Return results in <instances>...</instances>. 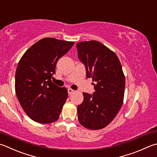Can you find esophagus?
Returning a JSON list of instances; mask_svg holds the SVG:
<instances>
[{
  "instance_id": "34e87169",
  "label": "esophagus",
  "mask_w": 157,
  "mask_h": 157,
  "mask_svg": "<svg viewBox=\"0 0 157 157\" xmlns=\"http://www.w3.org/2000/svg\"><path fill=\"white\" fill-rule=\"evenodd\" d=\"M67 91H68V94H69V95H71V94L75 92V90H72V89H70V88H69L68 90H67Z\"/></svg>"
}]
</instances>
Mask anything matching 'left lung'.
<instances>
[{
  "instance_id": "left-lung-1",
  "label": "left lung",
  "mask_w": 157,
  "mask_h": 157,
  "mask_svg": "<svg viewBox=\"0 0 157 157\" xmlns=\"http://www.w3.org/2000/svg\"><path fill=\"white\" fill-rule=\"evenodd\" d=\"M78 58L84 63L87 78L94 83L93 95L83 94L78 106L81 124L90 130L105 128L122 107L125 89V76L116 54L95 40L76 44Z\"/></svg>"
}]
</instances>
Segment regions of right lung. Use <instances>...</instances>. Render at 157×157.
Instances as JSON below:
<instances>
[{
    "label": "right lung",
    "mask_w": 157,
    "mask_h": 157,
    "mask_svg": "<svg viewBox=\"0 0 157 157\" xmlns=\"http://www.w3.org/2000/svg\"><path fill=\"white\" fill-rule=\"evenodd\" d=\"M75 42L46 37L31 46L17 64L15 90L26 115L35 122L49 124L59 117L67 98L66 87L51 81L58 60Z\"/></svg>",
    "instance_id": "right-lung-1"
}]
</instances>
